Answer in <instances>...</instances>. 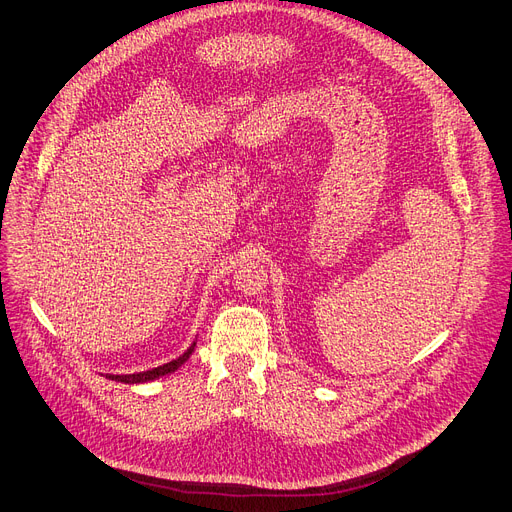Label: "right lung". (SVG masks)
Listing matches in <instances>:
<instances>
[{
	"instance_id": "add662e5",
	"label": "right lung",
	"mask_w": 512,
	"mask_h": 512,
	"mask_svg": "<svg viewBox=\"0 0 512 512\" xmlns=\"http://www.w3.org/2000/svg\"><path fill=\"white\" fill-rule=\"evenodd\" d=\"M198 342V339H196ZM196 342L189 346L179 358H175V361H170L166 365H160V367H154L149 371H141V373H128V375H113V373H107L105 377H109V380H116V382H122V384H145V382H151V380H158V377H164L168 373L177 371L181 365L187 363V358L192 356V352L196 350Z\"/></svg>"
}]
</instances>
